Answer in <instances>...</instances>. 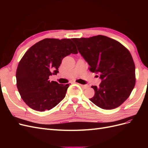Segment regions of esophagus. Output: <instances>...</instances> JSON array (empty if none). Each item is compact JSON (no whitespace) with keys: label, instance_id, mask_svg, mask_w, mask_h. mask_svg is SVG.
I'll list each match as a JSON object with an SVG mask.
<instances>
[{"label":"esophagus","instance_id":"esophagus-1","mask_svg":"<svg viewBox=\"0 0 148 148\" xmlns=\"http://www.w3.org/2000/svg\"><path fill=\"white\" fill-rule=\"evenodd\" d=\"M80 86H81L82 88H83V89H86L88 88V85H84V84H79V83H78Z\"/></svg>","mask_w":148,"mask_h":148}]
</instances>
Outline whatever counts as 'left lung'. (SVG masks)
Wrapping results in <instances>:
<instances>
[{
  "label": "left lung",
  "mask_w": 148,
  "mask_h": 148,
  "mask_svg": "<svg viewBox=\"0 0 148 148\" xmlns=\"http://www.w3.org/2000/svg\"><path fill=\"white\" fill-rule=\"evenodd\" d=\"M72 40L88 62L89 70L99 75L102 80L99 87L91 86L95 94L89 100L106 110L122 104L136 82L135 65L130 52L119 42L102 35Z\"/></svg>",
  "instance_id": "obj_1"
}]
</instances>
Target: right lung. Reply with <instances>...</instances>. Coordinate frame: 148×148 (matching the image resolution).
Listing matches in <instances>:
<instances>
[{"instance_id": "add662e5", "label": "right lung", "mask_w": 148, "mask_h": 148, "mask_svg": "<svg viewBox=\"0 0 148 148\" xmlns=\"http://www.w3.org/2000/svg\"><path fill=\"white\" fill-rule=\"evenodd\" d=\"M70 53H78L70 39H44L26 52L16 69V86L30 108L41 112L51 110L65 97L69 84L49 79L59 73L62 59Z\"/></svg>"}]
</instances>
